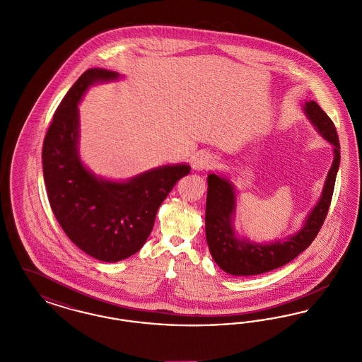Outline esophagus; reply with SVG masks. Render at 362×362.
<instances>
[{"mask_svg":"<svg viewBox=\"0 0 362 362\" xmlns=\"http://www.w3.org/2000/svg\"><path fill=\"white\" fill-rule=\"evenodd\" d=\"M216 163H217L216 157L206 153V155H201L198 158H197V161H195V167H197V168H199V170H207V168H211Z\"/></svg>","mask_w":362,"mask_h":362,"instance_id":"esophagus-1","label":"esophagus"}]
</instances>
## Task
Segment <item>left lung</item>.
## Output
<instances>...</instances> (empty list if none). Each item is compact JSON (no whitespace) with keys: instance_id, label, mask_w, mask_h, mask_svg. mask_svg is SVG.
I'll list each match as a JSON object with an SVG mask.
<instances>
[{"instance_id":"obj_1","label":"left lung","mask_w":362,"mask_h":362,"mask_svg":"<svg viewBox=\"0 0 362 362\" xmlns=\"http://www.w3.org/2000/svg\"><path fill=\"white\" fill-rule=\"evenodd\" d=\"M307 117L319 133L334 145V161L327 175L319 204L310 211L304 226L286 240L258 244L239 240L235 235L232 218L235 213V189L224 177L207 176L206 241L214 262L232 276H257L278 269L300 255L315 240L327 217L341 161V145L334 122L316 102H307Z\"/></svg>"}]
</instances>
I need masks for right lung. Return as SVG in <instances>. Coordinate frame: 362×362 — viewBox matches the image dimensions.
<instances>
[{"label":"right lung","mask_w":362,"mask_h":362,"mask_svg":"<svg viewBox=\"0 0 362 362\" xmlns=\"http://www.w3.org/2000/svg\"><path fill=\"white\" fill-rule=\"evenodd\" d=\"M118 78L112 70L84 71L58 105L43 141V176L57 221L80 250L103 262L134 255L155 225L156 213L179 179L185 164L167 165L129 182L98 179L81 164L77 103L96 81Z\"/></svg>","instance_id":"1"}]
</instances>
